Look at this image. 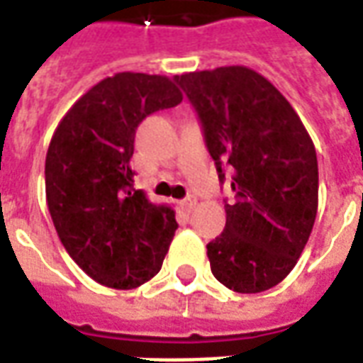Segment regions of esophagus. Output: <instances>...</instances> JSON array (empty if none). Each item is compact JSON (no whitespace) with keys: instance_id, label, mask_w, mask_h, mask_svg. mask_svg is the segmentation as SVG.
Returning a JSON list of instances; mask_svg holds the SVG:
<instances>
[{"instance_id":"esophagus-1","label":"esophagus","mask_w":363,"mask_h":363,"mask_svg":"<svg viewBox=\"0 0 363 363\" xmlns=\"http://www.w3.org/2000/svg\"><path fill=\"white\" fill-rule=\"evenodd\" d=\"M194 206H196L194 196H189V198H184V200H182V208L186 209V211H190V209L194 208Z\"/></svg>"}]
</instances>
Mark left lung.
I'll list each match as a JSON object with an SVG mask.
<instances>
[{
	"mask_svg": "<svg viewBox=\"0 0 363 363\" xmlns=\"http://www.w3.org/2000/svg\"><path fill=\"white\" fill-rule=\"evenodd\" d=\"M194 106L219 181L233 171L235 200L208 244L213 277L256 294L296 265L318 216V155L298 113L269 80L248 67L174 77Z\"/></svg>",
	"mask_w": 363,
	"mask_h": 363,
	"instance_id": "8db88e82",
	"label": "left lung"
}]
</instances>
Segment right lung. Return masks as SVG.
Here are the masks:
<instances>
[{
	"instance_id": "right-lung-1",
	"label": "right lung",
	"mask_w": 363,
	"mask_h": 363,
	"mask_svg": "<svg viewBox=\"0 0 363 363\" xmlns=\"http://www.w3.org/2000/svg\"><path fill=\"white\" fill-rule=\"evenodd\" d=\"M181 101L167 77L117 72L77 99L53 133L48 209L69 256L104 286L136 289L165 259L179 227L174 211L133 189L130 157L142 121Z\"/></svg>"
}]
</instances>
